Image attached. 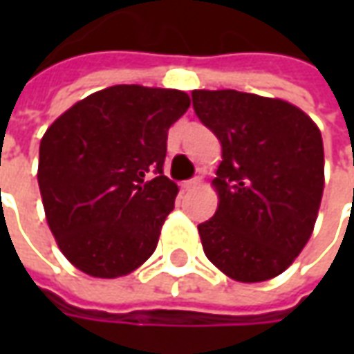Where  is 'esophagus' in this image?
Here are the masks:
<instances>
[{
  "label": "esophagus",
  "instance_id": "1",
  "mask_svg": "<svg viewBox=\"0 0 354 354\" xmlns=\"http://www.w3.org/2000/svg\"><path fill=\"white\" fill-rule=\"evenodd\" d=\"M199 184L201 178H193V180H185V182H182V187H184L185 192H189V189H195Z\"/></svg>",
  "mask_w": 354,
  "mask_h": 354
}]
</instances>
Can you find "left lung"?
<instances>
[{
    "mask_svg": "<svg viewBox=\"0 0 354 354\" xmlns=\"http://www.w3.org/2000/svg\"><path fill=\"white\" fill-rule=\"evenodd\" d=\"M193 109L222 144L216 214L199 223L207 258L239 282L286 271L311 237L324 189V147L288 102L239 91H193Z\"/></svg>",
    "mask_w": 354,
    "mask_h": 354,
    "instance_id": "1",
    "label": "left lung"
}]
</instances>
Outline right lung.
Instances as JSON below:
<instances>
[{"mask_svg": "<svg viewBox=\"0 0 354 354\" xmlns=\"http://www.w3.org/2000/svg\"><path fill=\"white\" fill-rule=\"evenodd\" d=\"M176 88L115 85L83 98L39 144L37 182L58 248L83 273L115 279L155 252L178 185L167 136L189 108Z\"/></svg>", "mask_w": 354, "mask_h": 354, "instance_id": "right-lung-1", "label": "right lung"}]
</instances>
